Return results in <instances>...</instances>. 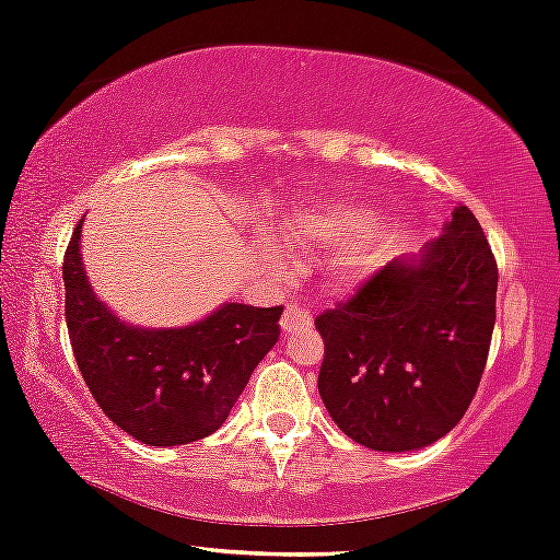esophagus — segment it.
<instances>
[{
  "label": "esophagus",
  "instance_id": "1",
  "mask_svg": "<svg viewBox=\"0 0 560 560\" xmlns=\"http://www.w3.org/2000/svg\"><path fill=\"white\" fill-rule=\"evenodd\" d=\"M303 327H311V313L298 308V305H287L284 316H281V329L284 331H298Z\"/></svg>",
  "mask_w": 560,
  "mask_h": 560
}]
</instances>
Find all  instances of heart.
<instances>
[{"mask_svg": "<svg viewBox=\"0 0 560 560\" xmlns=\"http://www.w3.org/2000/svg\"><path fill=\"white\" fill-rule=\"evenodd\" d=\"M380 214L355 205H329L322 210H300L290 214L284 223L279 225L281 242H318L329 244V247H350V244L361 242L364 236L377 229ZM370 266V260L361 255L350 257L348 273L361 276Z\"/></svg>", "mask_w": 560, "mask_h": 560, "instance_id": "heart-1", "label": "heart"}]
</instances>
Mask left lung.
Instances as JSON below:
<instances>
[{
	"mask_svg": "<svg viewBox=\"0 0 560 560\" xmlns=\"http://www.w3.org/2000/svg\"><path fill=\"white\" fill-rule=\"evenodd\" d=\"M497 262L468 207L439 238L316 318L318 393L342 433L374 452L435 444L468 411L494 331Z\"/></svg>",
	"mask_w": 560,
	"mask_h": 560,
	"instance_id": "obj_1",
	"label": "left lung"
}]
</instances>
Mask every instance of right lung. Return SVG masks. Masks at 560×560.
Here are the masks:
<instances>
[{
	"label": "right lung",
	"mask_w": 560,
	"mask_h": 560,
	"mask_svg": "<svg viewBox=\"0 0 560 560\" xmlns=\"http://www.w3.org/2000/svg\"><path fill=\"white\" fill-rule=\"evenodd\" d=\"M82 223L63 260L66 327L97 407L135 441L159 450L207 439L279 342L284 308L223 303L188 327L121 322L92 290Z\"/></svg>",
	"instance_id": "1"
}]
</instances>
